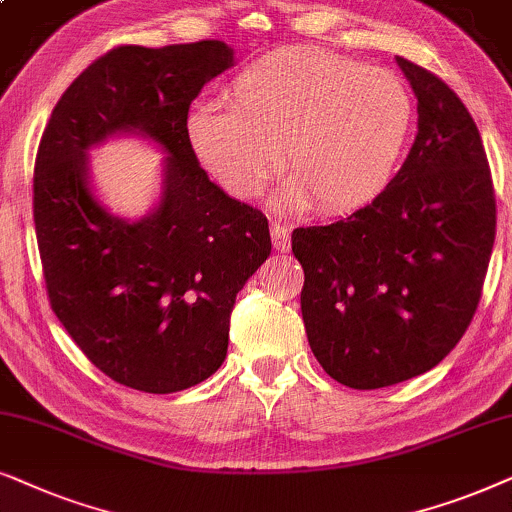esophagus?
<instances>
[{"label":"esophagus","instance_id":"1","mask_svg":"<svg viewBox=\"0 0 512 512\" xmlns=\"http://www.w3.org/2000/svg\"><path fill=\"white\" fill-rule=\"evenodd\" d=\"M271 238H274V248L278 252H290V229L285 224H271Z\"/></svg>","mask_w":512,"mask_h":512}]
</instances>
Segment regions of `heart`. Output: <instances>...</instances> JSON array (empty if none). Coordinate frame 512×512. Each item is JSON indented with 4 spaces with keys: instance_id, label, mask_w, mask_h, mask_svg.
Returning <instances> with one entry per match:
<instances>
[{
    "instance_id": "obj_1",
    "label": "heart",
    "mask_w": 512,
    "mask_h": 512,
    "mask_svg": "<svg viewBox=\"0 0 512 512\" xmlns=\"http://www.w3.org/2000/svg\"><path fill=\"white\" fill-rule=\"evenodd\" d=\"M227 98L192 109L187 140L238 201L262 196L285 154L295 206L356 210L395 180L414 128L398 74L323 49L267 53L236 74Z\"/></svg>"
}]
</instances>
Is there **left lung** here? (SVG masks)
Segmentation results:
<instances>
[{
	"label": "left lung",
	"instance_id": "8db88e82",
	"mask_svg": "<svg viewBox=\"0 0 512 512\" xmlns=\"http://www.w3.org/2000/svg\"><path fill=\"white\" fill-rule=\"evenodd\" d=\"M419 133L395 180L344 220L292 231L313 356L339 384L372 391L419 377L478 311L496 236L480 131L459 95L398 58Z\"/></svg>",
	"mask_w": 512,
	"mask_h": 512
}]
</instances>
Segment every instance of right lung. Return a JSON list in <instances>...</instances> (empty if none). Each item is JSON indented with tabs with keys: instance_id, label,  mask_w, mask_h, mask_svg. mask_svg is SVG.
<instances>
[{
	"instance_id": "add662e5",
	"label": "right lung",
	"mask_w": 512,
	"mask_h": 512,
	"mask_svg": "<svg viewBox=\"0 0 512 512\" xmlns=\"http://www.w3.org/2000/svg\"><path fill=\"white\" fill-rule=\"evenodd\" d=\"M234 65L217 39L117 46L53 107L34 161L32 208L51 309L109 379L145 393L201 384L227 358L229 318L271 252L262 210L208 180L187 140L189 105ZM140 130L167 149L160 208L109 216L87 189L85 149Z\"/></svg>"
}]
</instances>
